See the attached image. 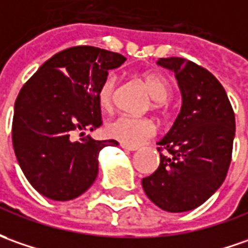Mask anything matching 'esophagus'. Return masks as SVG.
<instances>
[{"label": "esophagus", "mask_w": 248, "mask_h": 248, "mask_svg": "<svg viewBox=\"0 0 248 248\" xmlns=\"http://www.w3.org/2000/svg\"><path fill=\"white\" fill-rule=\"evenodd\" d=\"M122 148H124V149H126V151H130V152H134V151H137L138 148L137 146H129V145H124V144H122Z\"/></svg>", "instance_id": "1"}]
</instances>
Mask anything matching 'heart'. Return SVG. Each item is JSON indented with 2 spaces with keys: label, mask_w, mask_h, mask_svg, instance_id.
<instances>
[{
  "label": "heart",
  "mask_w": 248,
  "mask_h": 248,
  "mask_svg": "<svg viewBox=\"0 0 248 248\" xmlns=\"http://www.w3.org/2000/svg\"><path fill=\"white\" fill-rule=\"evenodd\" d=\"M141 80L148 89L153 99L156 100V107H160L163 102L171 95V84L166 76L149 72L141 76ZM117 77L114 75H107L99 85L97 89V103L103 110H110L114 103ZM106 133L110 137L121 141L129 146H137L144 144L156 133V124L146 118L119 115L110 121L106 126Z\"/></svg>",
  "instance_id": "b5f03b06"
}]
</instances>
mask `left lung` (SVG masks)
Instances as JSON below:
<instances>
[{"label":"left lung","instance_id":"1","mask_svg":"<svg viewBox=\"0 0 248 248\" xmlns=\"http://www.w3.org/2000/svg\"><path fill=\"white\" fill-rule=\"evenodd\" d=\"M175 73L182 108L157 142L159 168L142 179L148 198L160 209L181 213L198 208L223 185L235 137V114L225 89L206 69L185 58H160Z\"/></svg>","mask_w":248,"mask_h":248}]
</instances>
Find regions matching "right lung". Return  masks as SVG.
<instances>
[{
  "label": "right lung",
  "instance_id": "right-lung-1",
  "mask_svg": "<svg viewBox=\"0 0 248 248\" xmlns=\"http://www.w3.org/2000/svg\"><path fill=\"white\" fill-rule=\"evenodd\" d=\"M124 55L92 46L66 48L46 61L25 82L15 103L13 149L27 181L54 201H69L85 193L99 172V153L115 140L75 132L102 124L97 89Z\"/></svg>",
  "mask_w": 248,
  "mask_h": 248
}]
</instances>
